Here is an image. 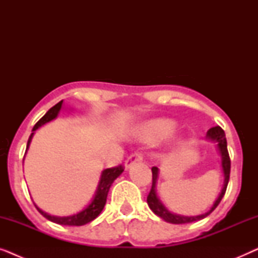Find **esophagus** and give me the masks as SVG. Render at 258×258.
Segmentation results:
<instances>
[{"mask_svg": "<svg viewBox=\"0 0 258 258\" xmlns=\"http://www.w3.org/2000/svg\"><path fill=\"white\" fill-rule=\"evenodd\" d=\"M142 160H143L142 154L139 153V151H137V153H134L130 155V156L128 157V160L125 161V168H130L134 163H136V162H141Z\"/></svg>", "mask_w": 258, "mask_h": 258, "instance_id": "1", "label": "esophagus"}]
</instances>
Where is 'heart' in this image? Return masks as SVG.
<instances>
[{
	"instance_id": "1",
	"label": "heart",
	"mask_w": 258,
	"mask_h": 258,
	"mask_svg": "<svg viewBox=\"0 0 258 258\" xmlns=\"http://www.w3.org/2000/svg\"><path fill=\"white\" fill-rule=\"evenodd\" d=\"M175 123L170 121V119L158 118V119H151L144 123V124L140 128L139 136L141 140L147 141V142H151V141L162 139L169 133L172 132L174 129Z\"/></svg>"
}]
</instances>
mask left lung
<instances>
[{
	"instance_id": "1",
	"label": "left lung",
	"mask_w": 258,
	"mask_h": 258,
	"mask_svg": "<svg viewBox=\"0 0 258 258\" xmlns=\"http://www.w3.org/2000/svg\"><path fill=\"white\" fill-rule=\"evenodd\" d=\"M207 139L217 143L218 151H220L221 154L222 170H223V175H224V183H223V188L221 190V194L218 195L217 200L215 201L214 206L211 207L210 210L207 211L206 214L199 215V216H182V215L172 214L164 207V204L161 202L160 199H158L157 192H156L158 168L153 167L151 168V171H153V185H151L150 192L147 197V202L150 209L153 210V213L155 215H157L158 217H161L162 220H164L165 222H169V223H172V224H184V223H191V222L203 220L204 217H207L208 215H210L215 209H216V207L220 204L221 200L223 199L225 190H227V186H228L229 177H230V157H229L228 148H227V139H225L224 130L218 125L214 126V128H210L207 133Z\"/></svg>"
}]
</instances>
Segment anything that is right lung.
Here are the masks:
<instances>
[{
    "instance_id": "right-lung-1",
    "label": "right lung",
    "mask_w": 258,
    "mask_h": 258,
    "mask_svg": "<svg viewBox=\"0 0 258 258\" xmlns=\"http://www.w3.org/2000/svg\"><path fill=\"white\" fill-rule=\"evenodd\" d=\"M62 105H63V101L58 102L57 104H55L54 107L49 109V110L47 111V114H45L43 117H42L40 121H38L36 124L34 125L33 133L30 134L29 140H28L26 154H27L28 149H29L31 139H33L35 132H36L38 128H41L42 125H44L45 123L50 122L54 118L57 117V115L59 114V111H61V109H62ZM26 154H24V156H26ZM123 170H124V169H123L122 165H118V167H115V168L104 169L101 174V178H100V182H98V185H97L96 192H95L94 199L91 200V202L88 204V206L84 208L83 210H81L80 213H77V214L72 215V216H64V217L51 216V215H49L47 213H44L43 210H41L40 208L36 206V204H35V207H36L38 213H40L41 215H43L47 220L54 222V223H57L61 225H75V227H80V225H84V224L89 223V222L94 221L95 218H96L98 215L101 214V211L103 210L105 202H107V196H108L109 189H110L112 182H114L115 179L122 174Z\"/></svg>"
}]
</instances>
